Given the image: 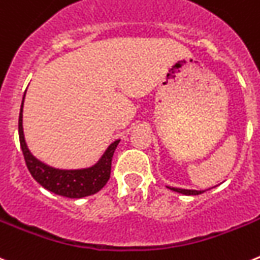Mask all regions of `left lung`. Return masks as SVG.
<instances>
[{
    "mask_svg": "<svg viewBox=\"0 0 260 260\" xmlns=\"http://www.w3.org/2000/svg\"><path fill=\"white\" fill-rule=\"evenodd\" d=\"M171 190L177 191V193L185 194V196H198V194H202L205 190H189V189H179V188H170Z\"/></svg>",
    "mask_w": 260,
    "mask_h": 260,
    "instance_id": "obj_1",
    "label": "left lung"
}]
</instances>
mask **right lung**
<instances>
[{
	"label": "right lung",
	"mask_w": 260,
	"mask_h": 260,
	"mask_svg": "<svg viewBox=\"0 0 260 260\" xmlns=\"http://www.w3.org/2000/svg\"><path fill=\"white\" fill-rule=\"evenodd\" d=\"M23 101H24V97H23ZM23 101L18 129H19L20 147H22L23 155H24L25 165H27L28 171L31 172L32 177L49 191L58 194V196H63V197L83 198L101 190L110 179L111 160H113L114 151L120 140H116L110 145L102 158L92 167L83 168V170L53 168L45 163L40 162L39 159L35 158L31 151L28 150L24 133H23Z\"/></svg>",
	"instance_id": "add662e5"
}]
</instances>
